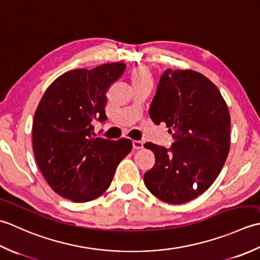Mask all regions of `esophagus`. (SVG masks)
Wrapping results in <instances>:
<instances>
[{
	"label": "esophagus",
	"instance_id": "1",
	"mask_svg": "<svg viewBox=\"0 0 260 260\" xmlns=\"http://www.w3.org/2000/svg\"><path fill=\"white\" fill-rule=\"evenodd\" d=\"M132 147H134V149H136V150L142 149V148H144V142L138 141V140H134V141H132Z\"/></svg>",
	"mask_w": 260,
	"mask_h": 260
}]
</instances>
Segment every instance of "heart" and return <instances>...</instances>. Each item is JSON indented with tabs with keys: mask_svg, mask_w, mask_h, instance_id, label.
<instances>
[{
	"mask_svg": "<svg viewBox=\"0 0 260 260\" xmlns=\"http://www.w3.org/2000/svg\"><path fill=\"white\" fill-rule=\"evenodd\" d=\"M132 88L138 86H152L153 77L150 70L146 66H137L129 73Z\"/></svg>",
	"mask_w": 260,
	"mask_h": 260,
	"instance_id": "b5f03b06",
	"label": "heart"
}]
</instances>
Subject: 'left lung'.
<instances>
[{"instance_id":"left-lung-1","label":"left lung","mask_w":260,"mask_h":260,"mask_svg":"<svg viewBox=\"0 0 260 260\" xmlns=\"http://www.w3.org/2000/svg\"><path fill=\"white\" fill-rule=\"evenodd\" d=\"M149 115L165 122L171 148L145 144L155 165L146 187L164 202L183 204L204 193L219 176L230 150V113L220 91L192 70H167L160 77Z\"/></svg>"}]
</instances>
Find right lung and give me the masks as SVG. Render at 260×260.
Masks as SVG:
<instances>
[{"label": "right lung", "instance_id": "obj_1", "mask_svg": "<svg viewBox=\"0 0 260 260\" xmlns=\"http://www.w3.org/2000/svg\"><path fill=\"white\" fill-rule=\"evenodd\" d=\"M125 70L104 63L62 74L46 89L36 110L32 147L47 183L60 197L88 202L110 186L119 162L132 149L129 139L96 137L93 121L107 120L110 86Z\"/></svg>", "mask_w": 260, "mask_h": 260}]
</instances>
